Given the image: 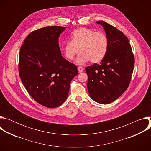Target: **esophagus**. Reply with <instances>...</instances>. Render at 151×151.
I'll use <instances>...</instances> for the list:
<instances>
[{
  "label": "esophagus",
  "mask_w": 151,
  "mask_h": 151,
  "mask_svg": "<svg viewBox=\"0 0 151 151\" xmlns=\"http://www.w3.org/2000/svg\"><path fill=\"white\" fill-rule=\"evenodd\" d=\"M78 70L79 73H81L83 71V68L81 66H79V67H78Z\"/></svg>",
  "instance_id": "34e87169"
}]
</instances>
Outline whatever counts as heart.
Segmentation results:
<instances>
[{"mask_svg": "<svg viewBox=\"0 0 151 151\" xmlns=\"http://www.w3.org/2000/svg\"><path fill=\"white\" fill-rule=\"evenodd\" d=\"M72 40L66 42L63 47L64 55L72 60L81 52L76 59L78 64H83L91 60L93 63L101 61L106 56L109 48L107 36L101 32L81 27L72 33Z\"/></svg>", "mask_w": 151, "mask_h": 151, "instance_id": "obj_1", "label": "heart"}]
</instances>
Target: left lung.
Segmentation results:
<instances>
[{"label": "left lung", "mask_w": 151, "mask_h": 151, "mask_svg": "<svg viewBox=\"0 0 151 151\" xmlns=\"http://www.w3.org/2000/svg\"><path fill=\"white\" fill-rule=\"evenodd\" d=\"M104 29L109 48L100 64L85 68L90 97L103 104L120 97L130 84L134 66V57L128 38L123 33L103 21L96 22Z\"/></svg>", "instance_id": "1"}]
</instances>
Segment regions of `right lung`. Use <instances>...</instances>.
Returning <instances> with one entry per match:
<instances>
[{
    "instance_id": "add662e5",
    "label": "right lung",
    "mask_w": 151,
    "mask_h": 151,
    "mask_svg": "<svg viewBox=\"0 0 151 151\" xmlns=\"http://www.w3.org/2000/svg\"><path fill=\"white\" fill-rule=\"evenodd\" d=\"M66 29L48 26L31 32L21 46L18 71L24 87L38 103L49 108L61 105L68 97L77 67L64 58L58 45Z\"/></svg>"
}]
</instances>
